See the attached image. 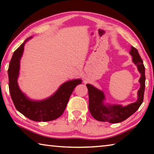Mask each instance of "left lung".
<instances>
[{
	"instance_id": "1",
	"label": "left lung",
	"mask_w": 154,
	"mask_h": 154,
	"mask_svg": "<svg viewBox=\"0 0 154 154\" xmlns=\"http://www.w3.org/2000/svg\"><path fill=\"white\" fill-rule=\"evenodd\" d=\"M132 56V62L137 65L140 73L139 83L140 86L138 91V99L136 102L123 106L120 105H108L104 103L105 97L103 91L99 90L90 84H87L89 95V110L96 120L116 124L123 122L135 113L141 105L144 97L145 87V66L136 48L131 46L130 51Z\"/></svg>"
}]
</instances>
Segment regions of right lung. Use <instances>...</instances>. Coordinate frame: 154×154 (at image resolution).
Returning <instances> with one entry per match:
<instances>
[{"mask_svg":"<svg viewBox=\"0 0 154 154\" xmlns=\"http://www.w3.org/2000/svg\"><path fill=\"white\" fill-rule=\"evenodd\" d=\"M30 36L14 52L8 69L9 88L11 97L17 110L28 119L35 122H48L58 118L64 113L72 92L82 79H73L64 83L50 97L42 100H32L20 90L17 83L20 62L24 45Z\"/></svg>","mask_w":154,"mask_h":154,"instance_id":"right-lung-1","label":"right lung"}]
</instances>
